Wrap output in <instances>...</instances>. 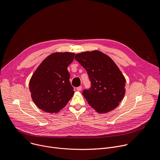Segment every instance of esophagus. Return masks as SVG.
<instances>
[{"label": "esophagus", "mask_w": 160, "mask_h": 160, "mask_svg": "<svg viewBox=\"0 0 160 160\" xmlns=\"http://www.w3.org/2000/svg\"><path fill=\"white\" fill-rule=\"evenodd\" d=\"M82 86H79V87H77V90H78V91H80L81 90H82Z\"/></svg>", "instance_id": "34e87169"}]
</instances>
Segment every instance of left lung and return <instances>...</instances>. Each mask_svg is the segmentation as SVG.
Returning <instances> with one entry per match:
<instances>
[{"mask_svg": "<svg viewBox=\"0 0 160 160\" xmlns=\"http://www.w3.org/2000/svg\"><path fill=\"white\" fill-rule=\"evenodd\" d=\"M75 58L91 82L90 88L82 92L89 105L99 113L116 108L123 99L126 80L115 62L99 51L77 54Z\"/></svg>", "mask_w": 160, "mask_h": 160, "instance_id": "left-lung-1", "label": "left lung"}]
</instances>
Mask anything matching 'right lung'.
<instances>
[{
    "instance_id": "add662e5",
    "label": "right lung",
    "mask_w": 160,
    "mask_h": 160,
    "mask_svg": "<svg viewBox=\"0 0 160 160\" xmlns=\"http://www.w3.org/2000/svg\"><path fill=\"white\" fill-rule=\"evenodd\" d=\"M72 52H55L37 68L29 83L33 101L43 111L53 113L62 109L73 97V87L67 68L75 56Z\"/></svg>"
}]
</instances>
